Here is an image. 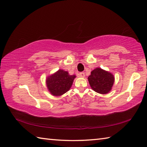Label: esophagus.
Here are the masks:
<instances>
[{"label":"esophagus","mask_w":147,"mask_h":147,"mask_svg":"<svg viewBox=\"0 0 147 147\" xmlns=\"http://www.w3.org/2000/svg\"><path fill=\"white\" fill-rule=\"evenodd\" d=\"M79 76H80L81 78H84V77L85 76V73H83V72H82V73H80Z\"/></svg>","instance_id":"1"}]
</instances>
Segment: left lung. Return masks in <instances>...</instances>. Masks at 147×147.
I'll use <instances>...</instances> for the list:
<instances>
[{"label": "left lung", "instance_id": "left-lung-1", "mask_svg": "<svg viewBox=\"0 0 147 147\" xmlns=\"http://www.w3.org/2000/svg\"><path fill=\"white\" fill-rule=\"evenodd\" d=\"M92 90L101 94H107L112 89L114 77L112 73L101 68H95L88 78Z\"/></svg>", "mask_w": 147, "mask_h": 147}]
</instances>
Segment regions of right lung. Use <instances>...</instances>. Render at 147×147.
Wrapping results in <instances>:
<instances>
[{"label": "right lung", "mask_w": 147, "mask_h": 147, "mask_svg": "<svg viewBox=\"0 0 147 147\" xmlns=\"http://www.w3.org/2000/svg\"><path fill=\"white\" fill-rule=\"evenodd\" d=\"M75 78V75H69L67 71L59 69L47 77V86L52 95L61 96L69 90Z\"/></svg>", "instance_id": "right-lung-1"}]
</instances>
